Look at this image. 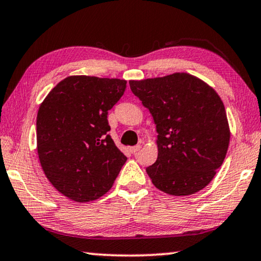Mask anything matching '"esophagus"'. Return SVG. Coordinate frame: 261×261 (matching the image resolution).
<instances>
[{
    "mask_svg": "<svg viewBox=\"0 0 261 261\" xmlns=\"http://www.w3.org/2000/svg\"><path fill=\"white\" fill-rule=\"evenodd\" d=\"M140 148H141V146H140V145H137V146L130 147L129 150H130V153H132V154H137V153L139 152V150H140Z\"/></svg>",
    "mask_w": 261,
    "mask_h": 261,
    "instance_id": "obj_1",
    "label": "esophagus"
}]
</instances>
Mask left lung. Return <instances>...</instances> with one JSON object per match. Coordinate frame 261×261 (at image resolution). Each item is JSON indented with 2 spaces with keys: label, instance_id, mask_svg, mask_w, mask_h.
<instances>
[{
  "label": "left lung",
  "instance_id": "left-lung-1",
  "mask_svg": "<svg viewBox=\"0 0 261 261\" xmlns=\"http://www.w3.org/2000/svg\"><path fill=\"white\" fill-rule=\"evenodd\" d=\"M129 86L156 124L158 159L146 168L154 186L176 196L201 191L224 162L231 138L220 96L187 73Z\"/></svg>",
  "mask_w": 261,
  "mask_h": 261
}]
</instances>
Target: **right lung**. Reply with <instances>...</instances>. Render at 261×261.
I'll return each instance as SVG.
<instances>
[{
	"instance_id": "right-lung-1",
	"label": "right lung",
	"mask_w": 261,
	"mask_h": 261,
	"mask_svg": "<svg viewBox=\"0 0 261 261\" xmlns=\"http://www.w3.org/2000/svg\"><path fill=\"white\" fill-rule=\"evenodd\" d=\"M127 81L73 75L63 79L40 105L37 154L47 179L76 202L111 190L127 158L108 135V111L121 99Z\"/></svg>"
}]
</instances>
